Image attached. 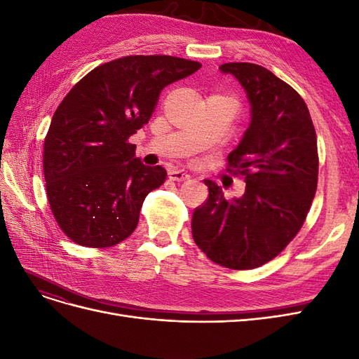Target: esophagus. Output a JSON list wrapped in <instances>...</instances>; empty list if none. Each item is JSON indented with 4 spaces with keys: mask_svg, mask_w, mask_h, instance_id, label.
<instances>
[{
    "mask_svg": "<svg viewBox=\"0 0 359 359\" xmlns=\"http://www.w3.org/2000/svg\"><path fill=\"white\" fill-rule=\"evenodd\" d=\"M169 178L172 181H186V180H190V173L184 172V170H178V169H172V170H169Z\"/></svg>",
    "mask_w": 359,
    "mask_h": 359,
    "instance_id": "34e87169",
    "label": "esophagus"
}]
</instances>
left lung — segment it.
Masks as SVG:
<instances>
[{"instance_id": "obj_1", "label": "left lung", "mask_w": 359, "mask_h": 359, "mask_svg": "<svg viewBox=\"0 0 359 359\" xmlns=\"http://www.w3.org/2000/svg\"><path fill=\"white\" fill-rule=\"evenodd\" d=\"M220 72L240 82L250 103V124L227 156L245 175V191L226 201L205 180L210 196L193 212L191 233L212 262L252 269L274 259L306 220L318 187V140L302 97L273 72L250 62Z\"/></svg>"}]
</instances>
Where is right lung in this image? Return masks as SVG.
I'll return each mask as SVG.
<instances>
[{"label":"right lung","instance_id":"add662e5","mask_svg":"<svg viewBox=\"0 0 359 359\" xmlns=\"http://www.w3.org/2000/svg\"><path fill=\"white\" fill-rule=\"evenodd\" d=\"M202 64L169 55H133L95 67L64 97L43 147L53 217L83 247H111L136 229L149 191L166 169L145 166L128 137L156 111L160 93Z\"/></svg>","mask_w":359,"mask_h":359}]
</instances>
